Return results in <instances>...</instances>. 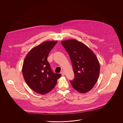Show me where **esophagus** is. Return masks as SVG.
<instances>
[{
    "label": "esophagus",
    "mask_w": 123,
    "mask_h": 123,
    "mask_svg": "<svg viewBox=\"0 0 123 123\" xmlns=\"http://www.w3.org/2000/svg\"><path fill=\"white\" fill-rule=\"evenodd\" d=\"M61 75H62V76H64V75H65V74H64V71H62L61 72Z\"/></svg>",
    "instance_id": "34e87169"
}]
</instances>
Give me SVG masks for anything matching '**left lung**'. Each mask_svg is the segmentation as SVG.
I'll return each instance as SVG.
<instances>
[{
    "mask_svg": "<svg viewBox=\"0 0 123 123\" xmlns=\"http://www.w3.org/2000/svg\"><path fill=\"white\" fill-rule=\"evenodd\" d=\"M68 53L75 78L70 81L78 92L86 93L94 87L99 76V62L94 52L85 44L75 39L61 41Z\"/></svg>",
    "mask_w": 123,
    "mask_h": 123,
    "instance_id": "obj_1",
    "label": "left lung"
}]
</instances>
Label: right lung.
I'll return each mask as SVG.
<instances>
[{
    "mask_svg": "<svg viewBox=\"0 0 123 123\" xmlns=\"http://www.w3.org/2000/svg\"><path fill=\"white\" fill-rule=\"evenodd\" d=\"M57 42H43L32 49L24 59L22 68L24 79L29 88L38 94H44L51 91L61 76L53 72L47 60Z\"/></svg>",
    "mask_w": 123,
    "mask_h": 123,
    "instance_id": "add662e5",
    "label": "right lung"
}]
</instances>
